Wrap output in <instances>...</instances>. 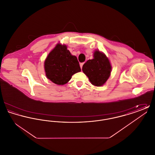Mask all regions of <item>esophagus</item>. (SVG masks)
Segmentation results:
<instances>
[{"instance_id": "obj_1", "label": "esophagus", "mask_w": 155, "mask_h": 155, "mask_svg": "<svg viewBox=\"0 0 155 155\" xmlns=\"http://www.w3.org/2000/svg\"><path fill=\"white\" fill-rule=\"evenodd\" d=\"M84 64V63H80V67H81V68H82V66H83Z\"/></svg>"}]
</instances>
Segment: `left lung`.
Here are the masks:
<instances>
[{"instance_id": "1", "label": "left lung", "mask_w": 155, "mask_h": 155, "mask_svg": "<svg viewBox=\"0 0 155 155\" xmlns=\"http://www.w3.org/2000/svg\"><path fill=\"white\" fill-rule=\"evenodd\" d=\"M94 58L88 60L82 66L83 72L87 75L94 85L100 87L107 80L110 75V61L103 53L96 51Z\"/></svg>"}]
</instances>
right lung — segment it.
<instances>
[{"label": "right lung", "mask_w": 155, "mask_h": 155, "mask_svg": "<svg viewBox=\"0 0 155 155\" xmlns=\"http://www.w3.org/2000/svg\"><path fill=\"white\" fill-rule=\"evenodd\" d=\"M44 64L47 78L58 85L66 84L73 74L81 71L77 57L71 54L66 45H57Z\"/></svg>", "instance_id": "1"}]
</instances>
